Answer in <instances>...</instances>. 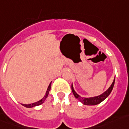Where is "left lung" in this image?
I'll return each instance as SVG.
<instances>
[{
    "label": "left lung",
    "instance_id": "8db88e82",
    "mask_svg": "<svg viewBox=\"0 0 129 129\" xmlns=\"http://www.w3.org/2000/svg\"><path fill=\"white\" fill-rule=\"evenodd\" d=\"M115 83V79L113 82L112 84L111 85L109 89H107L106 91L103 93L102 94H101L100 95H98V96L95 97H92V98H82V97L80 96L79 95H78L76 93V91H74V87H73V85L71 84V90H72V92L74 93V96L76 98V99L78 100L80 102H81L82 103H83L85 105H96V104H100V102H102L103 100L107 98V97L109 95V94L111 93V92L112 91L113 88V86H114Z\"/></svg>",
    "mask_w": 129,
    "mask_h": 129
}]
</instances>
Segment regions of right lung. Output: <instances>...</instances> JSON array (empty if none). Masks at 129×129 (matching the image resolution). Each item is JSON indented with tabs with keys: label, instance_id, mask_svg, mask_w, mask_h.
I'll return each instance as SVG.
<instances>
[{
	"label": "right lung",
	"instance_id": "1",
	"mask_svg": "<svg viewBox=\"0 0 129 129\" xmlns=\"http://www.w3.org/2000/svg\"><path fill=\"white\" fill-rule=\"evenodd\" d=\"M51 84L50 83V84H49V86H48V89H47V92H46V93H45V95L44 96V98H43V99H41L40 100H39V101H38L37 102L33 103V104H22V105H23L24 107H27V108H31V107H36V106H38V105H40L41 104H43V102L45 101L46 98H47L48 95H49V91H50V89H51Z\"/></svg>",
	"mask_w": 129,
	"mask_h": 129
}]
</instances>
